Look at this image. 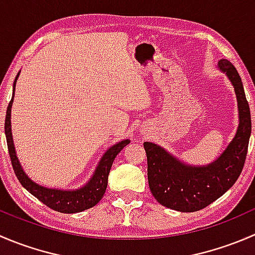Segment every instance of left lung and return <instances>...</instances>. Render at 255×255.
<instances>
[{"label": "left lung", "mask_w": 255, "mask_h": 255, "mask_svg": "<svg viewBox=\"0 0 255 255\" xmlns=\"http://www.w3.org/2000/svg\"><path fill=\"white\" fill-rule=\"evenodd\" d=\"M218 68L235 86L239 110L237 134L222 155L211 165L196 168L176 160L156 144L144 142L149 189L159 204L171 210L195 212L207 207L233 186L246 163L252 133L251 110L235 65L222 59Z\"/></svg>", "instance_id": "left-lung-1"}]
</instances>
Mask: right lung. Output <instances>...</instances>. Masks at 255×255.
I'll use <instances>...</instances> for the list:
<instances>
[{
	"label": "right lung",
	"mask_w": 255,
	"mask_h": 255,
	"mask_svg": "<svg viewBox=\"0 0 255 255\" xmlns=\"http://www.w3.org/2000/svg\"><path fill=\"white\" fill-rule=\"evenodd\" d=\"M19 75V74H18ZM17 75V78H18ZM17 78L14 80L13 84V91L16 87ZM14 95V92H13ZM12 102H13V96L9 101L8 107H7L6 112V121H4V133H6L7 146H8L9 158H11L12 166H13L14 174H16L17 179L19 180L20 185L27 190L28 192L37 197L39 201H42L45 206L54 211H58L61 213H76L81 212V211L87 210V208L94 207L100 202V200L104 197L105 191L107 187V180H109V174L111 170V166L113 160L117 156V154L129 143V140L126 139L122 142L115 144L111 146L109 150L105 153L102 159L100 160L99 166H97L96 171H95L94 176L91 177L90 182L81 187L76 191H63V190H55V189H47L40 185H37L33 182L24 171L20 168V164L18 161L16 150L13 146V140H12V133H11V107Z\"/></svg>",
	"instance_id": "1"
}]
</instances>
